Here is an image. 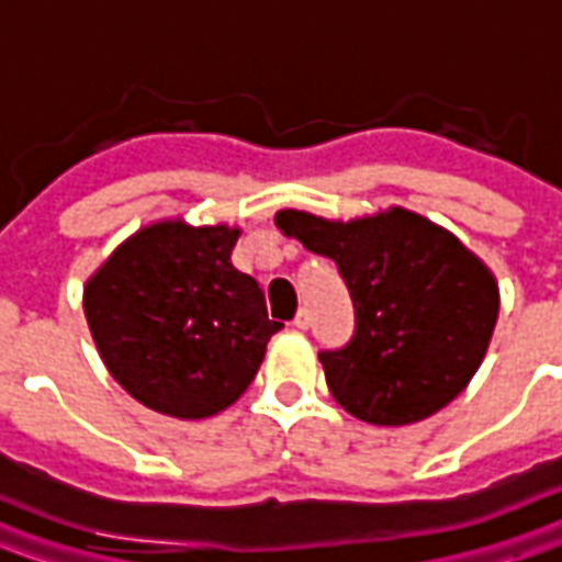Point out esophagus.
Instances as JSON below:
<instances>
[{"mask_svg": "<svg viewBox=\"0 0 562 562\" xmlns=\"http://www.w3.org/2000/svg\"><path fill=\"white\" fill-rule=\"evenodd\" d=\"M308 324H312V315H308L306 308H300L297 315H294V326L297 329H308Z\"/></svg>", "mask_w": 562, "mask_h": 562, "instance_id": "34e87169", "label": "esophagus"}]
</instances>
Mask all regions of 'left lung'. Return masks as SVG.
<instances>
[{"instance_id":"1","label":"left lung","mask_w":562,"mask_h":562,"mask_svg":"<svg viewBox=\"0 0 562 562\" xmlns=\"http://www.w3.org/2000/svg\"><path fill=\"white\" fill-rule=\"evenodd\" d=\"M277 227L329 256L350 291L356 329L321 350L338 405L373 426L431 417L470 384L498 317L493 273L414 212L335 224L282 210Z\"/></svg>"}]
</instances>
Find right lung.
<instances>
[{
    "instance_id": "1",
    "label": "right lung",
    "mask_w": 562,
    "mask_h": 562,
    "mask_svg": "<svg viewBox=\"0 0 562 562\" xmlns=\"http://www.w3.org/2000/svg\"><path fill=\"white\" fill-rule=\"evenodd\" d=\"M238 229L166 221L127 238L87 282L83 312L101 359L148 408L218 414L247 391L282 324L259 282L229 262Z\"/></svg>"
}]
</instances>
